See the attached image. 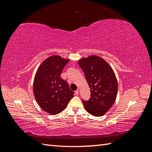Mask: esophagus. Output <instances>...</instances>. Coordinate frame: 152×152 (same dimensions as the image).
Returning <instances> with one entry per match:
<instances>
[{
    "label": "esophagus",
    "mask_w": 152,
    "mask_h": 152,
    "mask_svg": "<svg viewBox=\"0 0 152 152\" xmlns=\"http://www.w3.org/2000/svg\"><path fill=\"white\" fill-rule=\"evenodd\" d=\"M75 94H76V95H79V90H76V91H75Z\"/></svg>",
    "instance_id": "1"
}]
</instances>
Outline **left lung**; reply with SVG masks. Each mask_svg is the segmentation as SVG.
<instances>
[{
  "mask_svg": "<svg viewBox=\"0 0 152 152\" xmlns=\"http://www.w3.org/2000/svg\"><path fill=\"white\" fill-rule=\"evenodd\" d=\"M91 89V98L82 100L86 111L96 117L103 116L117 98L118 83L112 67L102 58L92 55L78 62Z\"/></svg>",
  "mask_w": 152,
  "mask_h": 152,
  "instance_id": "obj_1",
  "label": "left lung"
}]
</instances>
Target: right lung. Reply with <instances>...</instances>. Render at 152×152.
Wrapping results in <instances>:
<instances>
[{"label":"right lung","mask_w":152,"mask_h":152,"mask_svg":"<svg viewBox=\"0 0 152 152\" xmlns=\"http://www.w3.org/2000/svg\"><path fill=\"white\" fill-rule=\"evenodd\" d=\"M68 61V59L54 55L45 59L35 73L33 85L35 98L40 107L50 115L63 111L74 96V92L61 77Z\"/></svg>","instance_id":"1"}]
</instances>
